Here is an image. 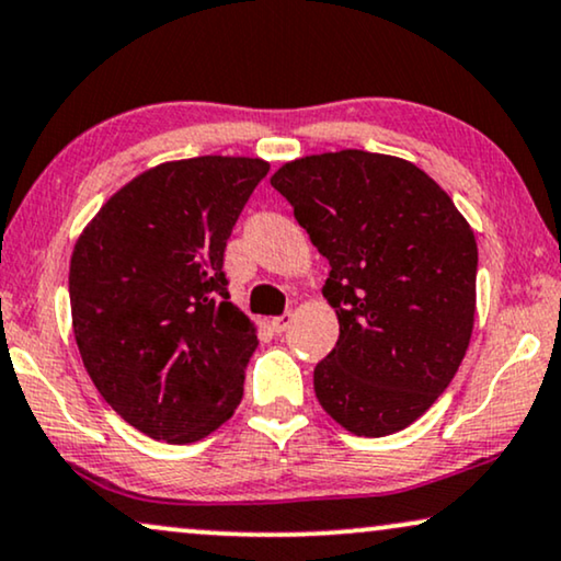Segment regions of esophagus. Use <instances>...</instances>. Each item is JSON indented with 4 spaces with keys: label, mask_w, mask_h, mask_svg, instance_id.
Segmentation results:
<instances>
[{
    "label": "esophagus",
    "mask_w": 561,
    "mask_h": 561,
    "mask_svg": "<svg viewBox=\"0 0 561 561\" xmlns=\"http://www.w3.org/2000/svg\"><path fill=\"white\" fill-rule=\"evenodd\" d=\"M293 312H282V316H276V318H272V331L274 333H285L287 328H289V323H293Z\"/></svg>",
    "instance_id": "34e87169"
}]
</instances>
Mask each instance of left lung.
<instances>
[{"label": "left lung", "mask_w": 561, "mask_h": 561, "mask_svg": "<svg viewBox=\"0 0 561 561\" xmlns=\"http://www.w3.org/2000/svg\"><path fill=\"white\" fill-rule=\"evenodd\" d=\"M331 264L339 341L312 371L318 402L356 436L417 421L457 375L474 328L477 241L451 197L385 153L305 156L272 176Z\"/></svg>", "instance_id": "obj_1"}]
</instances>
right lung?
<instances>
[{
  "instance_id": "add662e5",
  "label": "right lung",
  "mask_w": 561,
  "mask_h": 561,
  "mask_svg": "<svg viewBox=\"0 0 561 561\" xmlns=\"http://www.w3.org/2000/svg\"><path fill=\"white\" fill-rule=\"evenodd\" d=\"M268 163L197 156L112 194L71 253L81 362L110 408L169 444L205 438L243 398L256 328L230 302L226 243Z\"/></svg>"
}]
</instances>
